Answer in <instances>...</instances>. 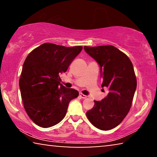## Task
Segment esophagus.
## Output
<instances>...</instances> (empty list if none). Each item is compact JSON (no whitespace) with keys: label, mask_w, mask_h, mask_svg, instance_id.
<instances>
[{"label":"esophagus","mask_w":157,"mask_h":157,"mask_svg":"<svg viewBox=\"0 0 157 157\" xmlns=\"http://www.w3.org/2000/svg\"><path fill=\"white\" fill-rule=\"evenodd\" d=\"M79 97H80L81 98H82V99H86V96L85 95V94H83L82 93H79Z\"/></svg>","instance_id":"obj_1"}]
</instances>
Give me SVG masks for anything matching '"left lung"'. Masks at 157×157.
<instances>
[{
	"label": "left lung",
	"mask_w": 157,
	"mask_h": 157,
	"mask_svg": "<svg viewBox=\"0 0 157 157\" xmlns=\"http://www.w3.org/2000/svg\"><path fill=\"white\" fill-rule=\"evenodd\" d=\"M84 49L99 65L101 87L108 90L106 97L100 101H94V106L86 112V116L98 129H113L122 122L132 105L137 87L132 63L113 46H85Z\"/></svg>",
	"instance_id": "1"
}]
</instances>
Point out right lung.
Wrapping results in <instances>:
<instances>
[{
    "label": "right lung",
    "instance_id": "add662e5",
    "mask_svg": "<svg viewBox=\"0 0 157 157\" xmlns=\"http://www.w3.org/2000/svg\"><path fill=\"white\" fill-rule=\"evenodd\" d=\"M82 50L51 43L41 44L27 56L19 81L21 97L27 115L42 128L60 123L66 115L78 91L60 84L59 75L65 72Z\"/></svg>",
    "mask_w": 157,
    "mask_h": 157
}]
</instances>
